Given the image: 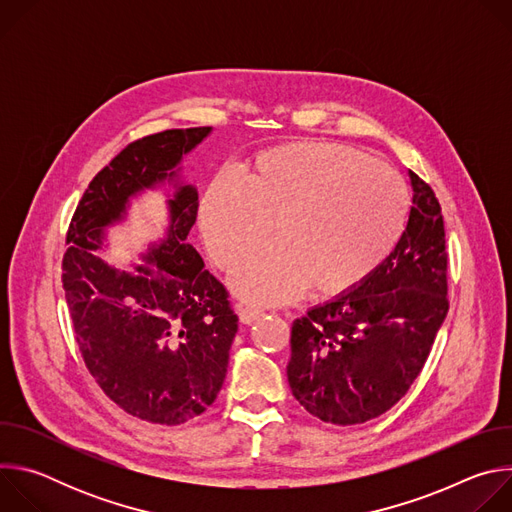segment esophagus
<instances>
[{
	"label": "esophagus",
	"instance_id": "34e87169",
	"mask_svg": "<svg viewBox=\"0 0 512 512\" xmlns=\"http://www.w3.org/2000/svg\"><path fill=\"white\" fill-rule=\"evenodd\" d=\"M261 316H263V310H259V308H239L241 324H253Z\"/></svg>",
	"mask_w": 512,
	"mask_h": 512
}]
</instances>
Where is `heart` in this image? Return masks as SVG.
Masks as SVG:
<instances>
[{"label": "heart", "mask_w": 512, "mask_h": 512, "mask_svg": "<svg viewBox=\"0 0 512 512\" xmlns=\"http://www.w3.org/2000/svg\"><path fill=\"white\" fill-rule=\"evenodd\" d=\"M409 198L399 174L338 143H285L257 156L247 180L214 178L200 202L212 259L229 267L243 300L281 304L310 285L338 294L367 279L393 251Z\"/></svg>", "instance_id": "1"}]
</instances>
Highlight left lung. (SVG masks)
Here are the masks:
<instances>
[{
  "instance_id": "1",
  "label": "left lung",
  "mask_w": 512,
  "mask_h": 512,
  "mask_svg": "<svg viewBox=\"0 0 512 512\" xmlns=\"http://www.w3.org/2000/svg\"><path fill=\"white\" fill-rule=\"evenodd\" d=\"M409 180L413 206L389 257L291 326V393L326 423L356 425L389 411L421 373L446 320L442 208L411 170Z\"/></svg>"
}]
</instances>
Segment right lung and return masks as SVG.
<instances>
[{
  "label": "right lung",
  "instance_id": "right-lung-1",
  "mask_svg": "<svg viewBox=\"0 0 512 512\" xmlns=\"http://www.w3.org/2000/svg\"><path fill=\"white\" fill-rule=\"evenodd\" d=\"M212 127L168 129L129 143L85 190L62 259V283L77 344L103 393L133 417L180 425L221 391L239 318L227 289L188 243L198 190L182 160ZM167 194L165 235L131 272L96 253L148 189Z\"/></svg>",
  "mask_w": 512,
  "mask_h": 512
}]
</instances>
